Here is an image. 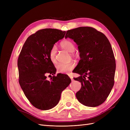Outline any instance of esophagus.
Wrapping results in <instances>:
<instances>
[{
	"mask_svg": "<svg viewBox=\"0 0 130 130\" xmlns=\"http://www.w3.org/2000/svg\"><path fill=\"white\" fill-rule=\"evenodd\" d=\"M69 77L71 78V80H72V81H73V76L71 74H69Z\"/></svg>",
	"mask_w": 130,
	"mask_h": 130,
	"instance_id": "34e87169",
	"label": "esophagus"
}]
</instances>
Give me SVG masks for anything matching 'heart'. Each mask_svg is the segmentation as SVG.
<instances>
[{"label":"heart","mask_w":130,"mask_h":130,"mask_svg":"<svg viewBox=\"0 0 130 130\" xmlns=\"http://www.w3.org/2000/svg\"><path fill=\"white\" fill-rule=\"evenodd\" d=\"M60 46L62 48L71 53L72 56H75L74 52L75 50V45L74 43L70 40H64L60 43ZM49 58L53 63L55 64L57 62L56 60V48L53 46L49 52ZM75 67V63L74 61H70L66 63H58L56 66L57 70L60 73H66L72 70Z\"/></svg>","instance_id":"heart-1"}]
</instances>
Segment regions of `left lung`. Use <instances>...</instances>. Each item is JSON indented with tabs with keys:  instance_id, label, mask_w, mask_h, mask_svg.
Returning <instances> with one entry per match:
<instances>
[{
	"instance_id": "obj_1",
	"label": "left lung",
	"mask_w": 130,
	"mask_h": 130,
	"mask_svg": "<svg viewBox=\"0 0 130 130\" xmlns=\"http://www.w3.org/2000/svg\"><path fill=\"white\" fill-rule=\"evenodd\" d=\"M67 38L74 40L80 52L81 60L74 70L80 75L74 79L81 84L76 93L77 99L88 107L99 106L107 99L115 84L116 64L111 45L104 34L89 26L68 30Z\"/></svg>"
}]
</instances>
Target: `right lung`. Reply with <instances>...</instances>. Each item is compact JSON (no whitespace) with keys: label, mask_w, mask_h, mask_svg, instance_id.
Masks as SVG:
<instances>
[{"label":"right lung","mask_w":130,"mask_h":130,"mask_svg":"<svg viewBox=\"0 0 130 130\" xmlns=\"http://www.w3.org/2000/svg\"><path fill=\"white\" fill-rule=\"evenodd\" d=\"M65 34L66 31L58 29L38 30L27 38L19 55V85L30 103L38 109L54 107L71 82L67 75H54L56 69L49 58L50 50ZM47 73L53 75L50 80H46Z\"/></svg>","instance_id":"right-lung-1"}]
</instances>
